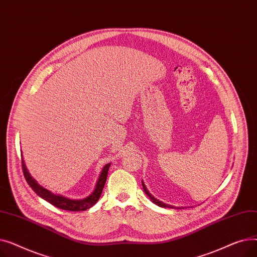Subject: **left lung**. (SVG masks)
<instances>
[{"mask_svg": "<svg viewBox=\"0 0 257 257\" xmlns=\"http://www.w3.org/2000/svg\"><path fill=\"white\" fill-rule=\"evenodd\" d=\"M142 184H143V188H144V192H145V194L150 198V200L153 202L154 204H156V205H158V206H160V207H169V208H175V206H172V205H169V204H166V203H164V202H161V201H159L158 199H156V198H154V196L148 191V188L146 187V185H145V183H144V181H142Z\"/></svg>", "mask_w": 257, "mask_h": 257, "instance_id": "obj_1", "label": "left lung"}]
</instances>
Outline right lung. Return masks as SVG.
<instances>
[{
	"label": "right lung",
	"instance_id": "right-lung-1",
	"mask_svg": "<svg viewBox=\"0 0 257 257\" xmlns=\"http://www.w3.org/2000/svg\"><path fill=\"white\" fill-rule=\"evenodd\" d=\"M22 167H23V171H24V175L25 178L28 182V184L31 186L32 190L40 197L43 198L44 200L48 201L49 203H51L52 205L56 206L60 209H64V210H71V211H81V210H86L88 208H90L91 206H93L94 204L97 203L98 200L100 199L101 195H102V191L103 187L105 185L106 179H107V174H108V170H109L110 167V163L107 164L103 167L99 178L97 180L96 186H94L93 192L87 196L84 199H80V200H76V199H70L63 197L61 195H55L53 194L52 192H50L47 188H45L44 186H42L40 184L37 183V181L31 176V174L29 173L28 169L26 167V164L23 158V154H22Z\"/></svg>",
	"mask_w": 257,
	"mask_h": 257
}]
</instances>
